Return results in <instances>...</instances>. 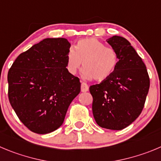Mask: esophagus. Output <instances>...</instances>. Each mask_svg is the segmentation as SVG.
<instances>
[{"mask_svg": "<svg viewBox=\"0 0 161 161\" xmlns=\"http://www.w3.org/2000/svg\"><path fill=\"white\" fill-rule=\"evenodd\" d=\"M88 90H89V86H88L87 84L82 82V83H81V91L82 92H86V91H88Z\"/></svg>", "mask_w": 161, "mask_h": 161, "instance_id": "obj_1", "label": "esophagus"}]
</instances>
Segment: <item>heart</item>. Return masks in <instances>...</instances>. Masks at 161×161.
<instances>
[{
  "label": "heart",
  "instance_id": "heart-1",
  "mask_svg": "<svg viewBox=\"0 0 161 161\" xmlns=\"http://www.w3.org/2000/svg\"><path fill=\"white\" fill-rule=\"evenodd\" d=\"M118 61V54L114 49L95 38H86L79 40L68 52L67 68L70 74L75 75L82 63L85 77L102 82L114 72Z\"/></svg>",
  "mask_w": 161,
  "mask_h": 161
}]
</instances>
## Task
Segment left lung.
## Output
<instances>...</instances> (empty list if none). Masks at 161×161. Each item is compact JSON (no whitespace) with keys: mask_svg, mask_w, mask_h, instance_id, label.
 Masks as SVG:
<instances>
[{"mask_svg":"<svg viewBox=\"0 0 161 161\" xmlns=\"http://www.w3.org/2000/svg\"><path fill=\"white\" fill-rule=\"evenodd\" d=\"M106 41L118 52L119 61L107 79L90 86L93 115L102 128L121 130L141 114L149 90V76L126 39L114 36Z\"/></svg>","mask_w":161,"mask_h":161,"instance_id":"8db88e82","label":"left lung"}]
</instances>
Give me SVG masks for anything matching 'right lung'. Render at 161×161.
I'll return each instance as SVG.
<instances>
[{
	"mask_svg": "<svg viewBox=\"0 0 161 161\" xmlns=\"http://www.w3.org/2000/svg\"><path fill=\"white\" fill-rule=\"evenodd\" d=\"M70 47L67 39H44L19 55L8 70V100L31 132L46 134L59 128L80 92L79 79L66 68Z\"/></svg>",
	"mask_w": 161,
	"mask_h": 161,
	"instance_id": "add662e5",
	"label": "right lung"
}]
</instances>
